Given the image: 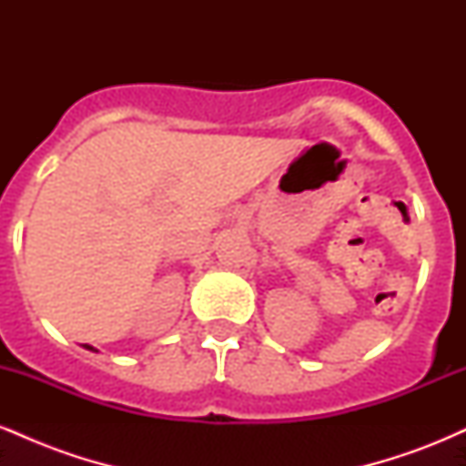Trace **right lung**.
Wrapping results in <instances>:
<instances>
[{
    "mask_svg": "<svg viewBox=\"0 0 466 466\" xmlns=\"http://www.w3.org/2000/svg\"><path fill=\"white\" fill-rule=\"evenodd\" d=\"M83 349H87V350H96L94 346H89V344H83Z\"/></svg>",
    "mask_w": 466,
    "mask_h": 466,
    "instance_id": "obj_1",
    "label": "right lung"
}]
</instances>
